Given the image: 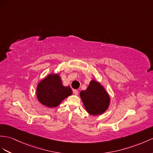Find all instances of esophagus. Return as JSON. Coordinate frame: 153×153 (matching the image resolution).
Returning <instances> with one entry per match:
<instances>
[{"instance_id":"obj_1","label":"esophagus","mask_w":153,"mask_h":153,"mask_svg":"<svg viewBox=\"0 0 153 153\" xmlns=\"http://www.w3.org/2000/svg\"><path fill=\"white\" fill-rule=\"evenodd\" d=\"M73 93H74V95L77 96L78 94V91H77V90H73Z\"/></svg>"}]
</instances>
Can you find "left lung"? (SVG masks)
Segmentation results:
<instances>
[{"label":"left lung","mask_w":153,"mask_h":153,"mask_svg":"<svg viewBox=\"0 0 153 153\" xmlns=\"http://www.w3.org/2000/svg\"><path fill=\"white\" fill-rule=\"evenodd\" d=\"M80 96L86 111L94 116L102 114L110 103L107 92L100 83L94 80L91 81L86 91L80 92Z\"/></svg>","instance_id":"obj_1"}]
</instances>
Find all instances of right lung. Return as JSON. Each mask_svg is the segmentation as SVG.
I'll return each mask as SVG.
<instances>
[{
	"label": "right lung",
	"instance_id": "right-lung-1",
	"mask_svg": "<svg viewBox=\"0 0 153 153\" xmlns=\"http://www.w3.org/2000/svg\"><path fill=\"white\" fill-rule=\"evenodd\" d=\"M70 87H64L57 74H50L37 85L38 100L45 106L53 108L58 106L66 97L72 95Z\"/></svg>",
	"mask_w": 153,
	"mask_h": 153
}]
</instances>
